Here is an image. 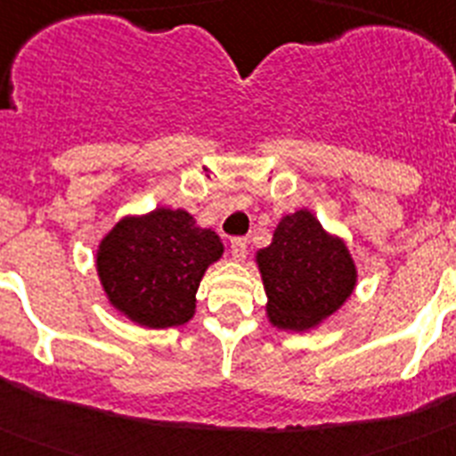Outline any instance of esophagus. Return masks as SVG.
Returning <instances> with one entry per match:
<instances>
[{"mask_svg":"<svg viewBox=\"0 0 456 456\" xmlns=\"http://www.w3.org/2000/svg\"><path fill=\"white\" fill-rule=\"evenodd\" d=\"M247 240L244 237H235V240H231V256L232 260H244L247 257Z\"/></svg>","mask_w":456,"mask_h":456,"instance_id":"obj_1","label":"esophagus"}]
</instances>
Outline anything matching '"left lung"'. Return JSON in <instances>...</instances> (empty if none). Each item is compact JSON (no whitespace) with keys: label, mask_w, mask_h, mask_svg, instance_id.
Returning <instances> with one entry per match:
<instances>
[{"label":"left lung","mask_w":456,"mask_h":456,"mask_svg":"<svg viewBox=\"0 0 456 456\" xmlns=\"http://www.w3.org/2000/svg\"><path fill=\"white\" fill-rule=\"evenodd\" d=\"M267 315L281 329L304 331L340 308L356 285V267L342 240L308 209L285 216L273 241L257 253Z\"/></svg>","instance_id":"8db88e82"}]
</instances>
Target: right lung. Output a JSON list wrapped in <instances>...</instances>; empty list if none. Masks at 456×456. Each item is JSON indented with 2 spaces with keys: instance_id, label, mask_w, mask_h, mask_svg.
I'll return each instance as SVG.
<instances>
[{
  "instance_id": "add662e5",
  "label": "right lung",
  "mask_w": 456,
  "mask_h": 456,
  "mask_svg": "<svg viewBox=\"0 0 456 456\" xmlns=\"http://www.w3.org/2000/svg\"><path fill=\"white\" fill-rule=\"evenodd\" d=\"M224 253L219 235L196 228L184 209L125 216L100 244L98 273L109 301L151 329L180 326L196 310L208 265Z\"/></svg>"
}]
</instances>
